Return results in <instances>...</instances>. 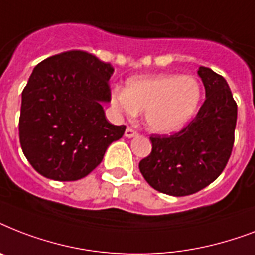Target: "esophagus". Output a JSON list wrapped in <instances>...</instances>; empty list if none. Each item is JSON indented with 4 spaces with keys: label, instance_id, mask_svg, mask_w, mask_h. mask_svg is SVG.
<instances>
[{
    "label": "esophagus",
    "instance_id": "esophagus-1",
    "mask_svg": "<svg viewBox=\"0 0 255 255\" xmlns=\"http://www.w3.org/2000/svg\"><path fill=\"white\" fill-rule=\"evenodd\" d=\"M124 135H126V137H128V139H131V137H135V136L137 135V132H136L133 128L127 127V129H126V133H124Z\"/></svg>",
    "mask_w": 255,
    "mask_h": 255
}]
</instances>
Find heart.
Returning a JSON list of instances; mask_svg holds the SVG:
<instances>
[{
  "mask_svg": "<svg viewBox=\"0 0 255 255\" xmlns=\"http://www.w3.org/2000/svg\"><path fill=\"white\" fill-rule=\"evenodd\" d=\"M201 100L200 82L192 75L152 74L129 78L126 88L111 92L112 106L128 118L145 111V123L156 133L170 135L185 127Z\"/></svg>",
  "mask_w": 255,
  "mask_h": 255,
  "instance_id": "1",
  "label": "heart"
}]
</instances>
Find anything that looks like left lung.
<instances>
[{
    "instance_id": "obj_1",
    "label": "left lung",
    "mask_w": 255,
    "mask_h": 255,
    "mask_svg": "<svg viewBox=\"0 0 255 255\" xmlns=\"http://www.w3.org/2000/svg\"><path fill=\"white\" fill-rule=\"evenodd\" d=\"M197 74L206 95L197 115L173 135H152L151 153L139 163L153 189L176 197L212 184L225 169L234 144L237 103L229 85L208 67L201 66Z\"/></svg>"
}]
</instances>
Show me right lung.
Wrapping results in <instances>:
<instances>
[{
  "label": "right lung",
  "mask_w": 255,
  "mask_h": 255,
  "mask_svg": "<svg viewBox=\"0 0 255 255\" xmlns=\"http://www.w3.org/2000/svg\"><path fill=\"white\" fill-rule=\"evenodd\" d=\"M110 63L71 50L34 67L22 91L19 143L38 173L57 181H75L91 173L108 145L126 126L106 119L111 100Z\"/></svg>",
  "instance_id": "add662e5"
}]
</instances>
